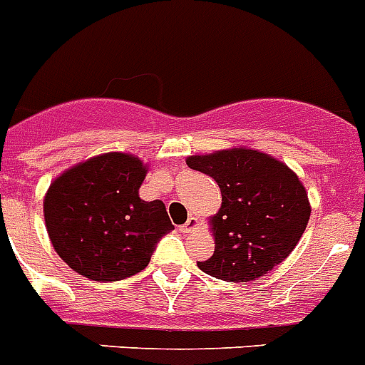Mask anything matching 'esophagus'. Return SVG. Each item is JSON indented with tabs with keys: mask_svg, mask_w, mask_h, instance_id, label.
<instances>
[{
	"mask_svg": "<svg viewBox=\"0 0 365 365\" xmlns=\"http://www.w3.org/2000/svg\"><path fill=\"white\" fill-rule=\"evenodd\" d=\"M197 225H199L197 220H195V217L190 216L188 221H186L185 225H180V227H179V230H180V232H182V235H188V232H192V230L197 229Z\"/></svg>",
	"mask_w": 365,
	"mask_h": 365,
	"instance_id": "1",
	"label": "esophagus"
}]
</instances>
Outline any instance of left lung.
<instances>
[{"label":"left lung","instance_id":"1","mask_svg":"<svg viewBox=\"0 0 365 365\" xmlns=\"http://www.w3.org/2000/svg\"><path fill=\"white\" fill-rule=\"evenodd\" d=\"M188 168L212 177L221 208L212 217L216 249L199 269L227 282H247L288 257L307 229L304 186L286 164L255 149L195 155Z\"/></svg>","mask_w":365,"mask_h":365}]
</instances>
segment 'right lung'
I'll list each match as a JSON object with an SVG mask.
<instances>
[{
  "label": "right lung",
  "instance_id": "right-lung-1",
  "mask_svg": "<svg viewBox=\"0 0 365 365\" xmlns=\"http://www.w3.org/2000/svg\"><path fill=\"white\" fill-rule=\"evenodd\" d=\"M145 171L133 155L107 153L53 180L43 217L53 247L73 272L114 282L148 266L173 225L162 201L138 197Z\"/></svg>",
  "mask_w": 365,
  "mask_h": 365
}]
</instances>
